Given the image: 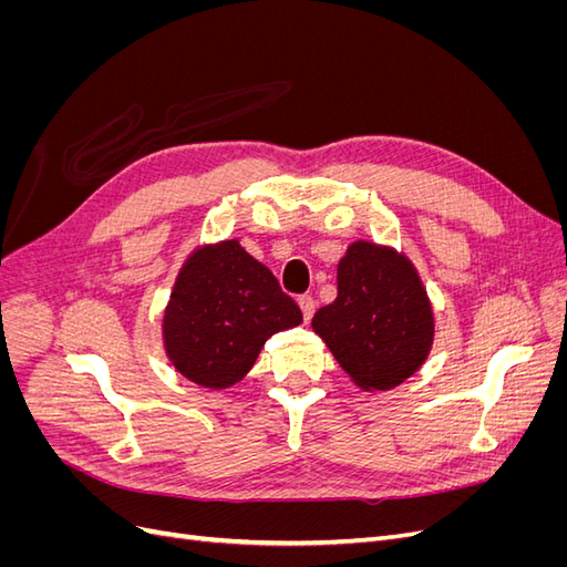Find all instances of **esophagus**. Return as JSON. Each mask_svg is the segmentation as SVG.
<instances>
[{
    "label": "esophagus",
    "instance_id": "1",
    "mask_svg": "<svg viewBox=\"0 0 567 567\" xmlns=\"http://www.w3.org/2000/svg\"><path fill=\"white\" fill-rule=\"evenodd\" d=\"M298 305H300V310H302L305 321L310 323V319L315 317V310H317V302H315V298H310V296H302V298L298 300Z\"/></svg>",
    "mask_w": 567,
    "mask_h": 567
}]
</instances>
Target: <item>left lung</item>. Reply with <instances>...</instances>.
I'll return each mask as SVG.
<instances>
[{"label": "left lung", "mask_w": 567, "mask_h": 567, "mask_svg": "<svg viewBox=\"0 0 567 567\" xmlns=\"http://www.w3.org/2000/svg\"><path fill=\"white\" fill-rule=\"evenodd\" d=\"M312 329L352 383L373 392L398 388L423 367L435 317L404 252L354 241L338 262V298L315 315Z\"/></svg>", "instance_id": "obj_1"}]
</instances>
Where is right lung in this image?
I'll return each mask as SVG.
<instances>
[{"instance_id":"add662e5","label":"right lung","mask_w":567,"mask_h":567,"mask_svg":"<svg viewBox=\"0 0 567 567\" xmlns=\"http://www.w3.org/2000/svg\"><path fill=\"white\" fill-rule=\"evenodd\" d=\"M298 323L296 300L229 238L198 246L184 260L163 315V346L184 379L225 390L252 369L267 338Z\"/></svg>"}]
</instances>
